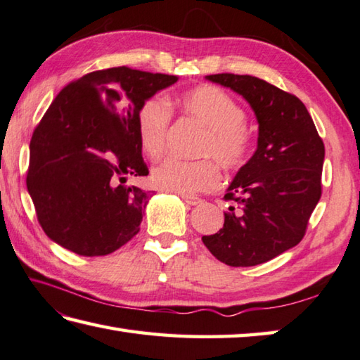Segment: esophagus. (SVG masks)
I'll use <instances>...</instances> for the list:
<instances>
[{"label":"esophagus","mask_w":360,"mask_h":360,"mask_svg":"<svg viewBox=\"0 0 360 360\" xmlns=\"http://www.w3.org/2000/svg\"><path fill=\"white\" fill-rule=\"evenodd\" d=\"M182 200H184L187 205H191V206H197V205H200V202H202V200L198 197H186V195H182Z\"/></svg>","instance_id":"esophagus-1"}]
</instances>
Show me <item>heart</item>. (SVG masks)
<instances>
[{
    "label": "heart",
    "instance_id": "b5f03b06",
    "mask_svg": "<svg viewBox=\"0 0 360 360\" xmlns=\"http://www.w3.org/2000/svg\"><path fill=\"white\" fill-rule=\"evenodd\" d=\"M186 116L206 127L198 146V162L165 159L151 172V184L160 191L186 195L214 191L220 186L219 165L225 172H238L252 153V135L245 127L244 108L225 93L211 84L193 88L172 102ZM172 122V107L160 96L149 97L136 113V139L141 153L149 159H158L165 149ZM214 158V162L210 159Z\"/></svg>",
    "mask_w": 360,
    "mask_h": 360
}]
</instances>
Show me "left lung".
<instances>
[{
    "mask_svg": "<svg viewBox=\"0 0 360 360\" xmlns=\"http://www.w3.org/2000/svg\"><path fill=\"white\" fill-rule=\"evenodd\" d=\"M209 82L250 103L258 146L226 188L224 228L202 236L215 258L233 267L266 263L302 240L321 198L324 143L296 96L252 75L215 74Z\"/></svg>",
    "mask_w": 360,
    "mask_h": 360,
    "instance_id": "8db88e82",
    "label": "left lung"
}]
</instances>
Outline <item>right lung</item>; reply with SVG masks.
I'll return each mask as SVG.
<instances>
[{"instance_id": "1", "label": "right lung", "mask_w": 360, "mask_h": 360, "mask_svg": "<svg viewBox=\"0 0 360 360\" xmlns=\"http://www.w3.org/2000/svg\"><path fill=\"white\" fill-rule=\"evenodd\" d=\"M176 75L126 66L96 70L55 97L30 143L26 187L45 234L82 257H102L140 231L153 192L126 186L148 176L136 113Z\"/></svg>"}]
</instances>
